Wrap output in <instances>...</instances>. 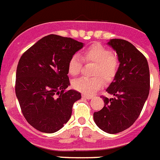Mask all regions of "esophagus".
<instances>
[{
  "mask_svg": "<svg viewBox=\"0 0 160 160\" xmlns=\"http://www.w3.org/2000/svg\"><path fill=\"white\" fill-rule=\"evenodd\" d=\"M82 98H86V99H92L93 98V96L92 95H86V94H83L82 95Z\"/></svg>",
  "mask_w": 160,
  "mask_h": 160,
  "instance_id": "34e87169",
  "label": "esophagus"
}]
</instances>
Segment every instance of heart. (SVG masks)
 <instances>
[{"instance_id":"1","label":"heart","mask_w":160,"mask_h":160,"mask_svg":"<svg viewBox=\"0 0 160 160\" xmlns=\"http://www.w3.org/2000/svg\"><path fill=\"white\" fill-rule=\"evenodd\" d=\"M82 58L86 62H93L94 67L92 70L93 77H82L73 82V87L78 91L86 94H92L103 85V78L106 82L113 80L119 68V60L107 48L99 43L88 47L82 52ZM82 62L78 55L70 57L67 65L68 73L76 76L81 71Z\"/></svg>"}]
</instances>
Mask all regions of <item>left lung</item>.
Returning <instances> with one entry per match:
<instances>
[{"mask_svg": "<svg viewBox=\"0 0 160 160\" xmlns=\"http://www.w3.org/2000/svg\"><path fill=\"white\" fill-rule=\"evenodd\" d=\"M118 55L119 68L106 91L112 98L102 97L104 107L93 113L97 125L107 133L127 129L140 116L150 90L147 58L128 41L112 39L108 42Z\"/></svg>", "mask_w": 160, "mask_h": 160, "instance_id": "left-lung-1", "label": "left lung"}]
</instances>
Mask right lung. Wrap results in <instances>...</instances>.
<instances>
[{
    "instance_id": "right-lung-1",
    "label": "right lung",
    "mask_w": 160,
    "mask_h": 160,
    "mask_svg": "<svg viewBox=\"0 0 160 160\" xmlns=\"http://www.w3.org/2000/svg\"><path fill=\"white\" fill-rule=\"evenodd\" d=\"M83 48L71 38L49 35L28 49L19 60L16 95L26 121L46 133L58 131L70 120L72 107L81 99L70 86L67 65Z\"/></svg>"
}]
</instances>
